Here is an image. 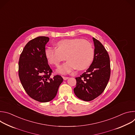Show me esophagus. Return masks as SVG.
<instances>
[{"mask_svg":"<svg viewBox=\"0 0 135 135\" xmlns=\"http://www.w3.org/2000/svg\"><path fill=\"white\" fill-rule=\"evenodd\" d=\"M62 78H63V79L64 80H67L69 78L68 77H66V76H62Z\"/></svg>","mask_w":135,"mask_h":135,"instance_id":"obj_1","label":"esophagus"}]
</instances>
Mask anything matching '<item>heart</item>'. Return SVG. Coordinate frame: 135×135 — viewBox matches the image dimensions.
Wrapping results in <instances>:
<instances>
[{
	"label": "heart",
	"mask_w": 135,
	"mask_h": 135,
	"mask_svg": "<svg viewBox=\"0 0 135 135\" xmlns=\"http://www.w3.org/2000/svg\"><path fill=\"white\" fill-rule=\"evenodd\" d=\"M56 46L57 49H46L45 54L49 63L55 66H58L66 56L68 61L57 69L59 73L67 74L75 68L85 69L93 60V47L90 42L82 38L63 40L57 42Z\"/></svg>",
	"instance_id": "1"
}]
</instances>
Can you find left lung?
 <instances>
[{"mask_svg": "<svg viewBox=\"0 0 135 135\" xmlns=\"http://www.w3.org/2000/svg\"><path fill=\"white\" fill-rule=\"evenodd\" d=\"M94 45L93 60L80 77L76 78V85L74 89L75 95L86 102L93 100L105 89L110 74L109 55L103 44L93 37Z\"/></svg>", "mask_w": 135, "mask_h": 135, "instance_id": "obj_1", "label": "left lung"}]
</instances>
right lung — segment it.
I'll list each match as a JSON object with an SVG mask.
<instances>
[{"instance_id":"1","label":"right lung","mask_w":135,"mask_h":135,"mask_svg":"<svg viewBox=\"0 0 135 135\" xmlns=\"http://www.w3.org/2000/svg\"><path fill=\"white\" fill-rule=\"evenodd\" d=\"M48 37L40 36L25 46L18 61V76L25 90L34 100L46 103L53 99L63 81L59 75L51 77L52 69L45 56Z\"/></svg>"}]
</instances>
